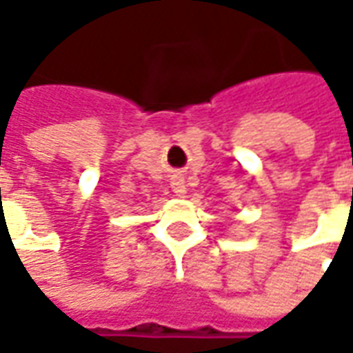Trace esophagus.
<instances>
[{"instance_id":"obj_1","label":"esophagus","mask_w":353,"mask_h":353,"mask_svg":"<svg viewBox=\"0 0 353 353\" xmlns=\"http://www.w3.org/2000/svg\"><path fill=\"white\" fill-rule=\"evenodd\" d=\"M171 188L176 196H184V194H186V182H184V176H182V174H172Z\"/></svg>"}]
</instances>
